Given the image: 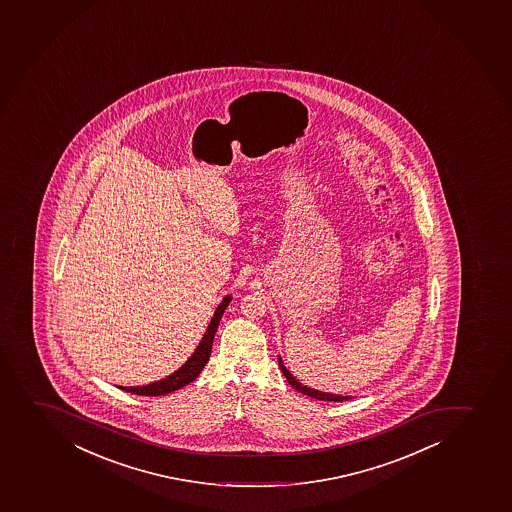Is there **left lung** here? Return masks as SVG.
<instances>
[{"label": "left lung", "mask_w": 512, "mask_h": 512, "mask_svg": "<svg viewBox=\"0 0 512 512\" xmlns=\"http://www.w3.org/2000/svg\"><path fill=\"white\" fill-rule=\"evenodd\" d=\"M279 368L282 373H284L285 380L289 381V385L294 388V390L299 391L302 395L311 396V398H316V400L321 401H346L351 398V396H343V395H332V393H326V391L314 390V388H309V386L302 385L301 381L297 380L296 376L290 373L289 369L285 368L284 361L279 356Z\"/></svg>", "instance_id": "1"}]
</instances>
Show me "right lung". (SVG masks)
Returning a JSON list of instances; mask_svg holds the SVG:
<instances>
[{
    "mask_svg": "<svg viewBox=\"0 0 512 512\" xmlns=\"http://www.w3.org/2000/svg\"><path fill=\"white\" fill-rule=\"evenodd\" d=\"M230 302H232V296L223 297L222 302L218 304L215 312H213L210 324L206 327L205 334H203L200 344L196 346L195 353L191 354L188 361H186L180 369H176L174 373L166 376L163 380L154 381V383H149V385L117 386V388H121V390L127 391V393H132V395L161 396L168 395V393L180 390L183 386L190 385L191 381H195L196 378H198L201 369L205 368V364L208 363V359H210L211 344H213L216 329H218V324H220L223 312H225Z\"/></svg>",
    "mask_w": 512,
    "mask_h": 512,
    "instance_id": "right-lung-1",
    "label": "right lung"
}]
</instances>
